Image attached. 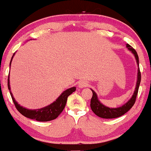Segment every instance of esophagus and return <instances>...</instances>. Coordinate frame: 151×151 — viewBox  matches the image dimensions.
I'll return each mask as SVG.
<instances>
[{
    "instance_id": "34e87169",
    "label": "esophagus",
    "mask_w": 151,
    "mask_h": 151,
    "mask_svg": "<svg viewBox=\"0 0 151 151\" xmlns=\"http://www.w3.org/2000/svg\"><path fill=\"white\" fill-rule=\"evenodd\" d=\"M88 84H88V82L86 81L81 80L78 83V86H79V88H84L86 87V86H87Z\"/></svg>"
}]
</instances>
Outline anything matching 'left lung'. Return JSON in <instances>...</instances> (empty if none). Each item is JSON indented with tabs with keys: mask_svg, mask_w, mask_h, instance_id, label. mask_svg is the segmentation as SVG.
I'll return each mask as SVG.
<instances>
[{
	"mask_svg": "<svg viewBox=\"0 0 151 151\" xmlns=\"http://www.w3.org/2000/svg\"><path fill=\"white\" fill-rule=\"evenodd\" d=\"M126 47L129 51H131L134 55L135 58H136L137 65H138V74H137V81H136V88H135L134 92L132 95L131 99L122 105L121 106L117 107V108H110V107L106 106L104 105L101 101L99 100L97 94L96 93L93 91V89L91 90L92 91L93 95L92 98L91 99V104H90V106H91V110L92 111L96 114L98 116L103 118V119H114V118H118L119 116H121L122 115L125 114L126 112L132 108L133 104H135L136 101V99L138 94V88H139L140 83H141V72H140L139 69V60H138V54H137L136 51L135 50L131 45L129 44H126Z\"/></svg>",
	"mask_w": 151,
	"mask_h": 151,
	"instance_id": "left-lung-1",
	"label": "left lung"
}]
</instances>
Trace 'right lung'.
<instances>
[{
    "label": "right lung",
    "mask_w": 151,
    "mask_h": 151,
    "mask_svg": "<svg viewBox=\"0 0 151 151\" xmlns=\"http://www.w3.org/2000/svg\"><path fill=\"white\" fill-rule=\"evenodd\" d=\"M14 55L15 53L13 54L11 60H10V65H11L12 60H13ZM8 89L10 90V96H11L13 103H14L15 107L18 109V111L22 115H23L24 116L29 118V119H35V120L37 121H49L57 119L58 117V116L62 113L63 109H65L68 96L70 94H72L74 91H76L75 86L71 87L70 89H67L65 91H64L60 94V96L57 99L56 101L50 104V105L38 109H28L22 106L20 104H18V102L15 101V98L13 97V93L10 91V74H8Z\"/></svg>",
    "instance_id": "right-lung-1"
}]
</instances>
